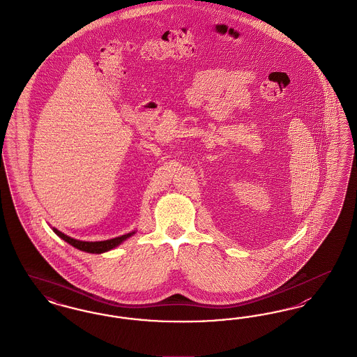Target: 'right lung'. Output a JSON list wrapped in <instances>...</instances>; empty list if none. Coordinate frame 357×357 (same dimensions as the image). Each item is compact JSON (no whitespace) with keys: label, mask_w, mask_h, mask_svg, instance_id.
Returning <instances> with one entry per match:
<instances>
[{"label":"right lung","mask_w":357,"mask_h":357,"mask_svg":"<svg viewBox=\"0 0 357 357\" xmlns=\"http://www.w3.org/2000/svg\"><path fill=\"white\" fill-rule=\"evenodd\" d=\"M53 231L57 234L58 236L61 239H63L65 242L72 244L73 247L81 250V251H85V252H90V254H102L105 251H109L112 248H115L116 245H119L123 241H126L128 236H131L134 232H130L128 235H122V236H118L114 239H110V241H103V242H82V241H77V239H73L70 236L62 234L61 231H58L57 229H53Z\"/></svg>","instance_id":"add662e5"}]
</instances>
